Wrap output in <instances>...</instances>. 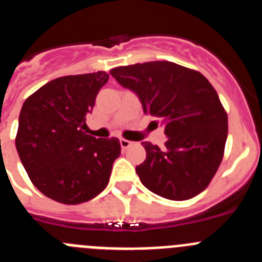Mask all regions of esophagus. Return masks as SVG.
I'll use <instances>...</instances> for the list:
<instances>
[{
	"mask_svg": "<svg viewBox=\"0 0 262 262\" xmlns=\"http://www.w3.org/2000/svg\"><path fill=\"white\" fill-rule=\"evenodd\" d=\"M119 143H120V147L123 148V149H127V148H129V147H131V145L134 144L133 142H129V140H126V139H120Z\"/></svg>",
	"mask_w": 262,
	"mask_h": 262,
	"instance_id": "esophagus-1",
	"label": "esophagus"
}]
</instances>
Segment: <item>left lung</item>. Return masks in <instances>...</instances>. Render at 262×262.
<instances>
[{
    "label": "left lung",
    "mask_w": 262,
    "mask_h": 262,
    "mask_svg": "<svg viewBox=\"0 0 262 262\" xmlns=\"http://www.w3.org/2000/svg\"><path fill=\"white\" fill-rule=\"evenodd\" d=\"M110 75L136 94L144 113L161 120L168 138L163 149L143 143L147 157L136 166L142 184L172 201L205 190L221 165L228 134L226 111L209 80L172 61L118 67Z\"/></svg>",
    "instance_id": "left-lung-1"
}]
</instances>
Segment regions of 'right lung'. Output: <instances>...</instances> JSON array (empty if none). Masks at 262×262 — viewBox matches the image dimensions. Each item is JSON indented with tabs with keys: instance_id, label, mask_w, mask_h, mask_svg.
I'll return each mask as SVG.
<instances>
[{
	"instance_id": "add662e5",
	"label": "right lung",
	"mask_w": 262,
	"mask_h": 262,
	"mask_svg": "<svg viewBox=\"0 0 262 262\" xmlns=\"http://www.w3.org/2000/svg\"><path fill=\"white\" fill-rule=\"evenodd\" d=\"M107 80L103 71L55 78L20 108L15 139L19 159L36 189L56 202H86L107 186L120 155L119 140L86 133V115Z\"/></svg>"
}]
</instances>
